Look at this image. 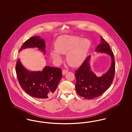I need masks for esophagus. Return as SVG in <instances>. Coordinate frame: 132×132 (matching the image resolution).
Listing matches in <instances>:
<instances>
[{
    "label": "esophagus",
    "instance_id": "34e87169",
    "mask_svg": "<svg viewBox=\"0 0 132 132\" xmlns=\"http://www.w3.org/2000/svg\"><path fill=\"white\" fill-rule=\"evenodd\" d=\"M68 70L64 69V70H62V74H63V75H65V74L68 72Z\"/></svg>",
    "mask_w": 132,
    "mask_h": 132
}]
</instances>
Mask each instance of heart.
Segmentation results:
<instances>
[{"label": "heart", "mask_w": 132, "mask_h": 132, "mask_svg": "<svg viewBox=\"0 0 132 132\" xmlns=\"http://www.w3.org/2000/svg\"><path fill=\"white\" fill-rule=\"evenodd\" d=\"M54 47L55 50H51L50 53L53 59L61 62L60 54H67L68 63L72 67H77L85 61L90 47V42L87 38L64 36L57 39Z\"/></svg>", "instance_id": "obj_1"}]
</instances>
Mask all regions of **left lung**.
Returning a JSON list of instances; mask_svg holds the SVG:
<instances>
[{"label":"left lung","mask_w":132,"mask_h":132,"mask_svg":"<svg viewBox=\"0 0 132 132\" xmlns=\"http://www.w3.org/2000/svg\"><path fill=\"white\" fill-rule=\"evenodd\" d=\"M101 41V44L97 46L95 51L106 53L112 59L111 66L106 73L97 77L90 69V56H88L75 73L76 92L80 96L88 100L93 99L103 94L111 86L115 75V64L113 52L109 44L102 37Z\"/></svg>","instance_id":"left-lung-1"}]
</instances>
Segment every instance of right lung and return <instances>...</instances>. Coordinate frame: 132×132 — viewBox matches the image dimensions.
Returning <instances> with one entry per match:
<instances>
[{"mask_svg": "<svg viewBox=\"0 0 132 132\" xmlns=\"http://www.w3.org/2000/svg\"><path fill=\"white\" fill-rule=\"evenodd\" d=\"M37 47L45 53L44 39L39 36L28 39L22 45L19 52L27 48ZM16 72L20 85L26 93L38 99L51 98L55 94L62 77V70L59 68L45 66L42 71L31 72L23 66L18 60Z\"/></svg>", "mask_w": 132, "mask_h": 132, "instance_id": "add662e5", "label": "right lung"}]
</instances>
